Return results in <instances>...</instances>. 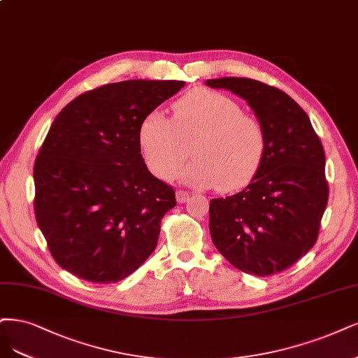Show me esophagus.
I'll use <instances>...</instances> for the list:
<instances>
[{"label":"esophagus","instance_id":"esophagus-1","mask_svg":"<svg viewBox=\"0 0 358 358\" xmlns=\"http://www.w3.org/2000/svg\"><path fill=\"white\" fill-rule=\"evenodd\" d=\"M188 199H189V192L182 191V189L176 191V200H178V203H185Z\"/></svg>","mask_w":358,"mask_h":358}]
</instances>
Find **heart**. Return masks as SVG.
Masks as SVG:
<instances>
[{"label": "heart", "mask_w": 358, "mask_h": 358, "mask_svg": "<svg viewBox=\"0 0 358 358\" xmlns=\"http://www.w3.org/2000/svg\"><path fill=\"white\" fill-rule=\"evenodd\" d=\"M171 118L151 110L139 124L138 141L145 163L159 179H170L185 159L194 162L180 179L196 187L236 191L248 185L266 154V131L255 115L243 113L232 97L208 89L183 94Z\"/></svg>", "instance_id": "1"}]
</instances>
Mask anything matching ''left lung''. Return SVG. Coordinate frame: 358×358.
<instances>
[{"label":"left lung","instance_id":"1","mask_svg":"<svg viewBox=\"0 0 358 358\" xmlns=\"http://www.w3.org/2000/svg\"><path fill=\"white\" fill-rule=\"evenodd\" d=\"M206 84L237 94L266 131V154L243 191L210 200V236L228 262L268 277L290 268L317 241L327 206L323 145L310 117L289 94L250 78Z\"/></svg>","mask_w":358,"mask_h":358}]
</instances>
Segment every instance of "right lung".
Here are the masks:
<instances>
[{
	"label": "right lung",
	"instance_id": "obj_1",
	"mask_svg": "<svg viewBox=\"0 0 358 358\" xmlns=\"http://www.w3.org/2000/svg\"><path fill=\"white\" fill-rule=\"evenodd\" d=\"M185 85L129 80L85 92L48 130L34 166L36 224L59 266L109 285L155 250L175 189L148 170L138 141L146 114Z\"/></svg>",
	"mask_w": 358,
	"mask_h": 358
}]
</instances>
